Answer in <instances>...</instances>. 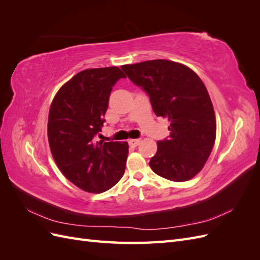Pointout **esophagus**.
<instances>
[{"label": "esophagus", "instance_id": "1", "mask_svg": "<svg viewBox=\"0 0 260 260\" xmlns=\"http://www.w3.org/2000/svg\"><path fill=\"white\" fill-rule=\"evenodd\" d=\"M129 142V144L131 145V146H138L139 144H140V142H141V140L140 139H131V140H129L128 141Z\"/></svg>", "mask_w": 260, "mask_h": 260}]
</instances>
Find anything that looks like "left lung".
Returning a JSON list of instances; mask_svg holds the SVG:
<instances>
[{"mask_svg":"<svg viewBox=\"0 0 260 260\" xmlns=\"http://www.w3.org/2000/svg\"><path fill=\"white\" fill-rule=\"evenodd\" d=\"M121 69L147 94L156 116L169 121V137L157 141L149 160L152 170L176 182L192 179L203 169L216 140V117L205 84L192 69L167 59Z\"/></svg>","mask_w":260,"mask_h":260,"instance_id":"8db88e82","label":"left lung"}]
</instances>
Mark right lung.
I'll use <instances>...</instances> for the list:
<instances>
[{
    "instance_id": "obj_1",
    "label": "right lung",
    "mask_w": 260,
    "mask_h": 260,
    "mask_svg": "<svg viewBox=\"0 0 260 260\" xmlns=\"http://www.w3.org/2000/svg\"><path fill=\"white\" fill-rule=\"evenodd\" d=\"M121 78L125 75L118 67L85 69L61 86L51 104L53 158L62 175L86 192H105L124 174L128 143L95 141L113 86Z\"/></svg>"
}]
</instances>
